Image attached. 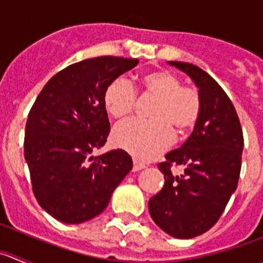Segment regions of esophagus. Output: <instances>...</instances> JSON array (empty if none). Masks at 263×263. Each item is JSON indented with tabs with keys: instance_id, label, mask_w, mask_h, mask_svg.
Instances as JSON below:
<instances>
[{
	"instance_id": "obj_1",
	"label": "esophagus",
	"mask_w": 263,
	"mask_h": 263,
	"mask_svg": "<svg viewBox=\"0 0 263 263\" xmlns=\"http://www.w3.org/2000/svg\"><path fill=\"white\" fill-rule=\"evenodd\" d=\"M145 164H142V163H139L138 160H136L134 159V166H133V171H139V170H143L145 168Z\"/></svg>"
}]
</instances>
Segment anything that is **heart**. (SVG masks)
Returning a JSON list of instances; mask_svg holds the SVG:
<instances>
[{
  "label": "heart",
  "mask_w": 263,
  "mask_h": 263,
  "mask_svg": "<svg viewBox=\"0 0 263 263\" xmlns=\"http://www.w3.org/2000/svg\"><path fill=\"white\" fill-rule=\"evenodd\" d=\"M145 93L157 99L153 122L127 120L113 129L111 141L138 160H152L174 142V130L191 129L200 116V96L194 88L182 87L178 76L166 71L150 72L142 78ZM104 104L115 118L129 116L137 104V93L129 80L111 81L104 95Z\"/></svg>",
  "instance_id": "1"
}]
</instances>
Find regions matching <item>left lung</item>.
<instances>
[{
  "instance_id": "left-lung-1",
  "label": "left lung",
  "mask_w": 263,
  "mask_h": 263,
  "mask_svg": "<svg viewBox=\"0 0 263 263\" xmlns=\"http://www.w3.org/2000/svg\"><path fill=\"white\" fill-rule=\"evenodd\" d=\"M167 63L194 81L201 109L191 136L158 164L164 185L148 200V212L162 231L184 240L210 231L224 212L240 178L243 137L231 99L212 76L190 63ZM171 164L185 167L182 176Z\"/></svg>"
}]
</instances>
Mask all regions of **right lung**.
I'll return each mask as SVG.
<instances>
[{"instance_id":"obj_1","label":"right lung","mask_w":263,"mask_h":263,"mask_svg":"<svg viewBox=\"0 0 263 263\" xmlns=\"http://www.w3.org/2000/svg\"><path fill=\"white\" fill-rule=\"evenodd\" d=\"M138 59L100 57L71 64L43 87L29 113L25 159L39 205L64 224H80L106 208L133 168L124 150L93 157L110 132L104 95Z\"/></svg>"}]
</instances>
